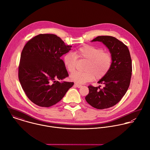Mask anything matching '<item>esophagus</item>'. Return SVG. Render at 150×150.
I'll return each mask as SVG.
<instances>
[{
  "label": "esophagus",
  "mask_w": 150,
  "mask_h": 150,
  "mask_svg": "<svg viewBox=\"0 0 150 150\" xmlns=\"http://www.w3.org/2000/svg\"><path fill=\"white\" fill-rule=\"evenodd\" d=\"M75 85L76 87H78V88H81V87L82 86V85L79 84V83H75Z\"/></svg>",
  "instance_id": "obj_1"
}]
</instances>
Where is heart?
Segmentation results:
<instances>
[{
  "label": "heart",
  "instance_id": "1",
  "mask_svg": "<svg viewBox=\"0 0 150 150\" xmlns=\"http://www.w3.org/2000/svg\"><path fill=\"white\" fill-rule=\"evenodd\" d=\"M78 59L86 61L85 71H76L70 75L71 81L79 83L103 78L109 71L113 62L110 52L93 45H84L77 48L74 53L68 52L65 55L64 64L69 72L75 70Z\"/></svg>",
  "mask_w": 150,
  "mask_h": 150
}]
</instances>
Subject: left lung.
I'll return each mask as SVG.
<instances>
[{
	"label": "left lung",
	"mask_w": 150,
	"mask_h": 150,
	"mask_svg": "<svg viewBox=\"0 0 150 150\" xmlns=\"http://www.w3.org/2000/svg\"><path fill=\"white\" fill-rule=\"evenodd\" d=\"M92 41H100L106 45L112 55L113 62L108 72L98 82L105 86L100 89V86L89 85V91L85 99L96 109H108L121 100L130 86L132 58L127 45L114 37L98 36Z\"/></svg>",
	"instance_id": "8db88e82"
}]
</instances>
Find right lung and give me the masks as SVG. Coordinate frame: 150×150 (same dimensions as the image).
<instances>
[{"label":"right lung","instance_id":"right-lung-1","mask_svg":"<svg viewBox=\"0 0 150 150\" xmlns=\"http://www.w3.org/2000/svg\"><path fill=\"white\" fill-rule=\"evenodd\" d=\"M55 34H40L30 39L21 54L18 76L27 98L38 106L59 102L74 82H62L69 76L61 57L71 50Z\"/></svg>","mask_w":150,"mask_h":150}]
</instances>
